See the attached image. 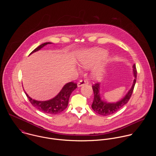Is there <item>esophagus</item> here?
I'll use <instances>...</instances> for the list:
<instances>
[{
    "label": "esophagus",
    "mask_w": 156,
    "mask_h": 156,
    "mask_svg": "<svg viewBox=\"0 0 156 156\" xmlns=\"http://www.w3.org/2000/svg\"><path fill=\"white\" fill-rule=\"evenodd\" d=\"M88 83V82L87 80H80L78 82L77 87H82V86H83L85 85H87Z\"/></svg>",
    "instance_id": "esophagus-1"
}]
</instances>
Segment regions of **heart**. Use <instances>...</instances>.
Masks as SVG:
<instances>
[{"instance_id":"b5f03b06","label":"heart","mask_w":156,"mask_h":156,"mask_svg":"<svg viewBox=\"0 0 156 156\" xmlns=\"http://www.w3.org/2000/svg\"><path fill=\"white\" fill-rule=\"evenodd\" d=\"M108 53L102 49L97 48L88 50L80 59V63L82 67L85 68H91L97 65L99 61L106 58ZM106 73V68L104 66H97L92 72V77L97 80H101Z\"/></svg>"}]
</instances>
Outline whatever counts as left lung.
Segmentation results:
<instances>
[{
	"label": "left lung",
	"instance_id": "obj_1",
	"mask_svg": "<svg viewBox=\"0 0 156 156\" xmlns=\"http://www.w3.org/2000/svg\"><path fill=\"white\" fill-rule=\"evenodd\" d=\"M133 73L134 79L131 88L122 99L116 102L110 103L103 100L100 96V84L98 83L93 85L92 89L94 97L91 107L94 111L103 116H108L119 111L121 108L126 105L131 97L136 81L137 71L135 64L133 66Z\"/></svg>",
	"mask_w": 156,
	"mask_h": 156
}]
</instances>
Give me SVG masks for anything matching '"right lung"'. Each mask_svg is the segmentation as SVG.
I'll list each match as a JSON object with an SVG mask.
<instances>
[{
	"instance_id": "right-lung-1",
	"label": "right lung",
	"mask_w": 156,
	"mask_h": 156,
	"mask_svg": "<svg viewBox=\"0 0 156 156\" xmlns=\"http://www.w3.org/2000/svg\"><path fill=\"white\" fill-rule=\"evenodd\" d=\"M51 44V43H45L39 45L34 49L30 55L41 50L46 45ZM77 87V84L73 82L66 83L61 91L54 98L46 101H38L30 98L24 91L27 97L33 106L36 108L40 111L50 115H56L65 110L68 106L69 98L72 92Z\"/></svg>"
}]
</instances>
